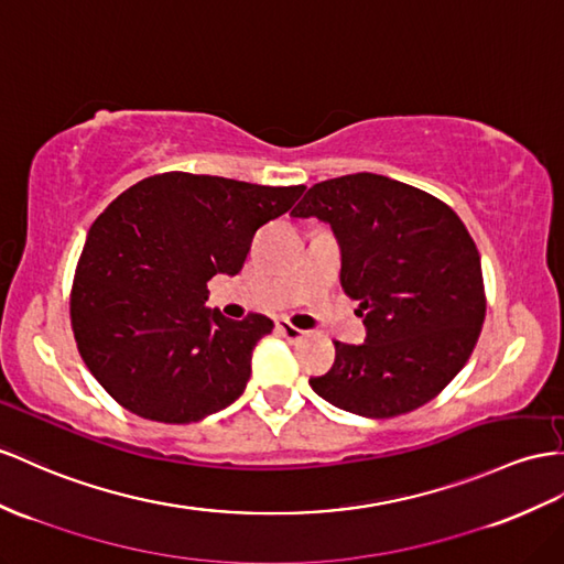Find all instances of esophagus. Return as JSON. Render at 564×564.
Instances as JSON below:
<instances>
[{
	"label": "esophagus",
	"instance_id": "obj_1",
	"mask_svg": "<svg viewBox=\"0 0 564 564\" xmlns=\"http://www.w3.org/2000/svg\"><path fill=\"white\" fill-rule=\"evenodd\" d=\"M276 330H279V334H281L288 343H297V340H302V338L307 336L305 330L293 326V324H288L285 319H279V322H276Z\"/></svg>",
	"mask_w": 564,
	"mask_h": 564
}]
</instances>
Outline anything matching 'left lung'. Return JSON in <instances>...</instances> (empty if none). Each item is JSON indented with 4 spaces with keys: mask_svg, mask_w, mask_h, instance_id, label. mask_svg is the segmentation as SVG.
<instances>
[{
    "mask_svg": "<svg viewBox=\"0 0 564 564\" xmlns=\"http://www.w3.org/2000/svg\"><path fill=\"white\" fill-rule=\"evenodd\" d=\"M316 216L340 245V283L367 338L336 343L310 379L330 405L371 420L426 405L467 365L486 316L479 250L459 216L420 187L379 173L312 185L291 212Z\"/></svg>",
    "mask_w": 564,
    "mask_h": 564,
    "instance_id": "obj_1",
    "label": "left lung"
}]
</instances>
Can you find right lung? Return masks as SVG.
I'll return each mask as SVG.
<instances>
[{
  "mask_svg": "<svg viewBox=\"0 0 564 564\" xmlns=\"http://www.w3.org/2000/svg\"><path fill=\"white\" fill-rule=\"evenodd\" d=\"M305 185H254L169 171L128 187L97 216L76 267L70 326L83 362L142 420L191 424L236 402L250 381L264 314L205 307L216 273L236 276L259 226Z\"/></svg>",
  "mask_w": 564,
  "mask_h": 564,
  "instance_id": "right-lung-1",
  "label": "right lung"
}]
</instances>
